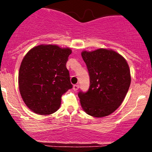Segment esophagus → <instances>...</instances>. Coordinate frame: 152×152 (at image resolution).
Listing matches in <instances>:
<instances>
[{
  "instance_id": "obj_1",
  "label": "esophagus",
  "mask_w": 152,
  "mask_h": 152,
  "mask_svg": "<svg viewBox=\"0 0 152 152\" xmlns=\"http://www.w3.org/2000/svg\"><path fill=\"white\" fill-rule=\"evenodd\" d=\"M78 88H79L78 84H75V85H74V87H73V88H74V91H77L78 89Z\"/></svg>"
}]
</instances>
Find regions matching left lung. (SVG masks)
Wrapping results in <instances>:
<instances>
[{"instance_id": "8db88e82", "label": "left lung", "mask_w": 152, "mask_h": 152, "mask_svg": "<svg viewBox=\"0 0 152 152\" xmlns=\"http://www.w3.org/2000/svg\"><path fill=\"white\" fill-rule=\"evenodd\" d=\"M81 56L90 77L88 91L78 94L83 111L94 117L112 114L123 102L131 83L126 61L113 50H84Z\"/></svg>"}]
</instances>
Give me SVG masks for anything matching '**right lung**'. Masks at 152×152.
Segmentation results:
<instances>
[{
	"label": "right lung",
	"instance_id": "1",
	"mask_svg": "<svg viewBox=\"0 0 152 152\" xmlns=\"http://www.w3.org/2000/svg\"><path fill=\"white\" fill-rule=\"evenodd\" d=\"M71 52L56 45H40L24 56L18 73L19 91L26 105L36 114L56 112L63 94L72 88L66 66Z\"/></svg>",
	"mask_w": 152,
	"mask_h": 152
}]
</instances>
